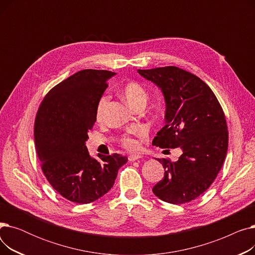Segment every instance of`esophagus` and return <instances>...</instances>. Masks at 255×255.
<instances>
[{"label": "esophagus", "mask_w": 255, "mask_h": 255, "mask_svg": "<svg viewBox=\"0 0 255 255\" xmlns=\"http://www.w3.org/2000/svg\"><path fill=\"white\" fill-rule=\"evenodd\" d=\"M139 158H141V156H140V155H136V154H133V155H130V156L128 157V159H129V161H131V162H133V161H135V160H137V159H139Z\"/></svg>", "instance_id": "esophagus-1"}]
</instances>
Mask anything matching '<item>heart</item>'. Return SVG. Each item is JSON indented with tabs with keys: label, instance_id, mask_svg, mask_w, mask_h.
Segmentation results:
<instances>
[{
	"label": "heart",
	"instance_id": "obj_1",
	"mask_svg": "<svg viewBox=\"0 0 255 255\" xmlns=\"http://www.w3.org/2000/svg\"><path fill=\"white\" fill-rule=\"evenodd\" d=\"M121 94L124 97V99L132 106L135 107L139 104H145L146 99H148V92H146L145 88L136 80H129V82L125 83L122 88H121ZM107 103H109V96L103 95L100 97V99L97 102L96 106V118L98 120H101L105 114ZM134 133L129 132L127 134H125L122 139H121V142H122V145L124 148L128 150H136L139 143L137 139L134 137Z\"/></svg>",
	"mask_w": 255,
	"mask_h": 255
}]
</instances>
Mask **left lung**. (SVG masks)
<instances>
[{"instance_id": "left-lung-1", "label": "left lung", "mask_w": 255, "mask_h": 255, "mask_svg": "<svg viewBox=\"0 0 255 255\" xmlns=\"http://www.w3.org/2000/svg\"><path fill=\"white\" fill-rule=\"evenodd\" d=\"M137 71L161 89L166 103V124L153 145L183 150L176 162L158 159L165 172L153 193L169 204L189 203L209 188L223 165L229 146L223 110L205 82L179 67Z\"/></svg>"}]
</instances>
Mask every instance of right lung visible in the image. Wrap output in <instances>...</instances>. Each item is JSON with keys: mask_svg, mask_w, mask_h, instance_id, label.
Returning a JSON list of instances; mask_svg holds the SVG:
<instances>
[{"mask_svg": "<svg viewBox=\"0 0 255 255\" xmlns=\"http://www.w3.org/2000/svg\"><path fill=\"white\" fill-rule=\"evenodd\" d=\"M115 72L85 69L53 87L40 103L34 125L36 151L45 178L59 194L89 204L109 192L128 158H92L86 146L97 102Z\"/></svg>", "mask_w": 255, "mask_h": 255, "instance_id": "right-lung-1", "label": "right lung"}]
</instances>
